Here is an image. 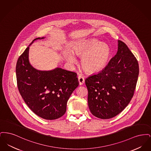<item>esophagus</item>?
<instances>
[{
    "instance_id": "1",
    "label": "esophagus",
    "mask_w": 151,
    "mask_h": 151,
    "mask_svg": "<svg viewBox=\"0 0 151 151\" xmlns=\"http://www.w3.org/2000/svg\"><path fill=\"white\" fill-rule=\"evenodd\" d=\"M78 80H79V85H80V86L83 85L85 82L84 78L82 76H80V75L78 77Z\"/></svg>"
}]
</instances>
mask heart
Segmentation results:
<instances>
[{"instance_id": "obj_1", "label": "heart", "mask_w": 151, "mask_h": 151, "mask_svg": "<svg viewBox=\"0 0 151 151\" xmlns=\"http://www.w3.org/2000/svg\"><path fill=\"white\" fill-rule=\"evenodd\" d=\"M72 51L75 55L82 57L81 65L89 73L99 72L103 70L108 64L111 55V50L108 44L96 39L77 42L73 46ZM73 55L69 51L64 54L66 60L72 65H75L77 62Z\"/></svg>"}]
</instances>
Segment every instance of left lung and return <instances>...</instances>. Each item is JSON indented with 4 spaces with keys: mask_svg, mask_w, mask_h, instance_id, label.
Instances as JSON below:
<instances>
[{
    "mask_svg": "<svg viewBox=\"0 0 151 151\" xmlns=\"http://www.w3.org/2000/svg\"><path fill=\"white\" fill-rule=\"evenodd\" d=\"M139 72L136 58L125 43L118 40L117 52L108 65L86 79L91 113L103 119L119 114L133 97Z\"/></svg>",
    "mask_w": 151,
    "mask_h": 151,
    "instance_id": "obj_1",
    "label": "left lung"
}]
</instances>
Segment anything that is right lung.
<instances>
[{
	"label": "right lung",
	"mask_w": 151,
	"mask_h": 151,
	"mask_svg": "<svg viewBox=\"0 0 151 151\" xmlns=\"http://www.w3.org/2000/svg\"><path fill=\"white\" fill-rule=\"evenodd\" d=\"M19 58L16 67L19 91L25 102L36 115L47 120L64 115L67 103L79 86L77 74L57 67L49 71L37 70L30 65L29 46Z\"/></svg>",
	"instance_id": "add662e5"
}]
</instances>
